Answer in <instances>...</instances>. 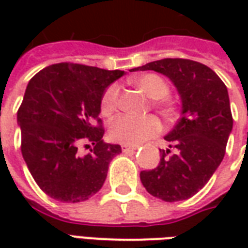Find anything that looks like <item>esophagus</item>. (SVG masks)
Here are the masks:
<instances>
[{"label":"esophagus","instance_id":"1","mask_svg":"<svg viewBox=\"0 0 248 248\" xmlns=\"http://www.w3.org/2000/svg\"><path fill=\"white\" fill-rule=\"evenodd\" d=\"M121 147H122V151H124V153H127V151H134L138 149V146H130V145H122Z\"/></svg>","mask_w":248,"mask_h":248}]
</instances>
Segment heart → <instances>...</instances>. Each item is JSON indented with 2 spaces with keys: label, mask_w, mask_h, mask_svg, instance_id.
Segmentation results:
<instances>
[{
  "label": "heart",
  "mask_w": 248,
  "mask_h": 248,
  "mask_svg": "<svg viewBox=\"0 0 248 248\" xmlns=\"http://www.w3.org/2000/svg\"><path fill=\"white\" fill-rule=\"evenodd\" d=\"M133 83L143 92L149 98L154 99L155 108L163 117H171L174 114V105L167 98L170 93V86L158 74H143L133 79ZM119 98V87L117 85L108 86L103 93L101 99V111L103 115H110L117 108ZM161 130V124L155 117L135 118L131 115H119L110 124V138L124 145H140L145 140H150Z\"/></svg>",
  "instance_id": "heart-1"
}]
</instances>
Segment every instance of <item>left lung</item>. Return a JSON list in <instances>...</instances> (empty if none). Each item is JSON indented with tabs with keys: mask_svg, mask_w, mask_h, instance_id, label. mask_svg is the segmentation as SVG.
Wrapping results in <instances>:
<instances>
[{
	"mask_svg": "<svg viewBox=\"0 0 248 248\" xmlns=\"http://www.w3.org/2000/svg\"><path fill=\"white\" fill-rule=\"evenodd\" d=\"M135 70H154L170 78L182 99V117L165 137L174 149L161 150L159 165L140 171L147 192L165 202L195 195L223 161L232 130L227 87L208 66L185 58H165Z\"/></svg>",
	"mask_w": 248,
	"mask_h": 248,
	"instance_id": "obj_1",
	"label": "left lung"
}]
</instances>
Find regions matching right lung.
I'll use <instances>...</instances> for the list:
<instances>
[{
    "label": "right lung",
    "instance_id": "right-lung-1",
    "mask_svg": "<svg viewBox=\"0 0 248 248\" xmlns=\"http://www.w3.org/2000/svg\"><path fill=\"white\" fill-rule=\"evenodd\" d=\"M122 70L62 62L38 71L17 111L21 153L42 191L60 202H82L101 190L121 146L103 142L98 117L106 87ZM81 145L91 149L86 156Z\"/></svg>",
    "mask_w": 248,
    "mask_h": 248
}]
</instances>
